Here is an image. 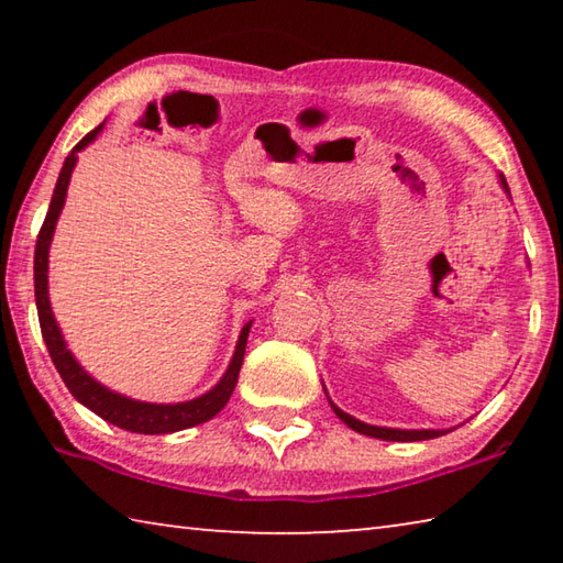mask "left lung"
<instances>
[{
  "label": "left lung",
  "mask_w": 563,
  "mask_h": 563,
  "mask_svg": "<svg viewBox=\"0 0 563 563\" xmlns=\"http://www.w3.org/2000/svg\"><path fill=\"white\" fill-rule=\"evenodd\" d=\"M499 184L501 188L509 194V186H507V178L499 176ZM328 395V393H325ZM330 399V397H328ZM330 407L332 412H335L342 422H345L350 430H355L360 434H367V437H375V440H387V442H422V440H434V437H442L452 430H395V427H377V424H367V422H360L347 412H342V409L332 402L330 399Z\"/></svg>",
  "instance_id": "left-lung-1"
}]
</instances>
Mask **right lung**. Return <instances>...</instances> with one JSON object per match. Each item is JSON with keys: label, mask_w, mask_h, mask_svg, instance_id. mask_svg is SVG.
Instances as JSON below:
<instances>
[{"label": "right lung", "mask_w": 563, "mask_h": 563, "mask_svg": "<svg viewBox=\"0 0 563 563\" xmlns=\"http://www.w3.org/2000/svg\"><path fill=\"white\" fill-rule=\"evenodd\" d=\"M101 126L87 133L79 144L71 148V154L66 156L59 180H56L49 213L44 218V225L36 238V251H34V298H36V312H40V325H42V338L46 342V350H49L54 367L59 369L64 385L69 387V393L79 399L84 407H89L93 415H99L107 422L121 427V430L136 432V434H170L178 430H188V427H196L208 419L216 417L225 407L228 399H231L238 373H241L245 345H247V332H251V322H245L241 335L235 342L233 360L223 377L218 379V385L208 389L206 395L188 399V402H176V405H156V402H141V399H131L121 393H113V389L103 387L99 379H93L87 369H84L71 350L66 347V340L62 335L59 322H56L49 302V245L54 238L56 221H59V213L66 201V190H69V180L74 174L76 161H79V151L87 148L91 141H97L101 133Z\"/></svg>", "instance_id": "add662e5"}]
</instances>
